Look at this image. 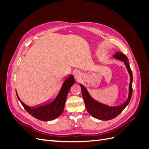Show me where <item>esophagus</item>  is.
I'll list each match as a JSON object with an SVG mask.
<instances>
[{
	"label": "esophagus",
	"mask_w": 149,
	"mask_h": 149,
	"mask_svg": "<svg viewBox=\"0 0 149 149\" xmlns=\"http://www.w3.org/2000/svg\"><path fill=\"white\" fill-rule=\"evenodd\" d=\"M81 76H82L81 73L79 71L76 72V73H74V78L76 81H79L81 79Z\"/></svg>",
	"instance_id": "34e87169"
}]
</instances>
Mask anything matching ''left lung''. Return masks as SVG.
Returning a JSON list of instances; mask_svg holds the SVG:
<instances>
[{"label": "left lung", "mask_w": 149, "mask_h": 149, "mask_svg": "<svg viewBox=\"0 0 149 149\" xmlns=\"http://www.w3.org/2000/svg\"><path fill=\"white\" fill-rule=\"evenodd\" d=\"M113 56L116 59L124 63L130 77V83L129 86L128 97L127 100L123 104L118 106H109L99 102L91 97L88 90L83 85L81 84H80L81 88L83 97L87 111L89 112L90 115L94 117V118L102 120H108L112 119L120 114L122 111L125 109V107L128 105L132 94V70H130L127 57L124 54L119 52L116 53Z\"/></svg>", "instance_id": "8db88e82"}]
</instances>
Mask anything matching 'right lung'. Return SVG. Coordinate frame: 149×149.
<instances>
[{
	"label": "right lung",
	"mask_w": 149,
	"mask_h": 149,
	"mask_svg": "<svg viewBox=\"0 0 149 149\" xmlns=\"http://www.w3.org/2000/svg\"><path fill=\"white\" fill-rule=\"evenodd\" d=\"M74 83V78L73 75L68 78L63 84L59 93L52 102L34 107H29L22 102L16 94L22 105L26 111L34 117L35 118L42 121H49L58 118L63 112L66 96L71 87Z\"/></svg>",
	"instance_id": "add662e5"
}]
</instances>
